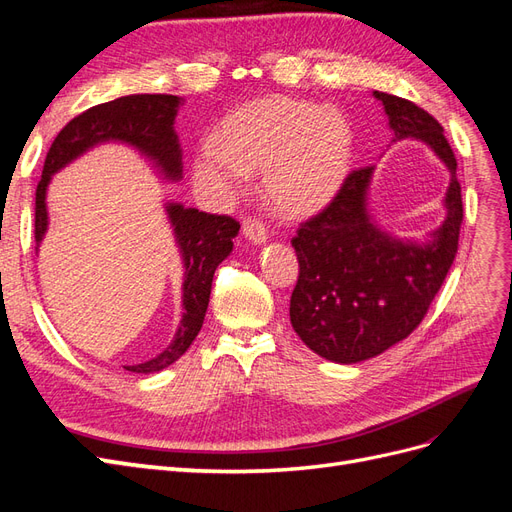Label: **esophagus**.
I'll return each mask as SVG.
<instances>
[{"label":"esophagus","mask_w":512,"mask_h":512,"mask_svg":"<svg viewBox=\"0 0 512 512\" xmlns=\"http://www.w3.org/2000/svg\"><path fill=\"white\" fill-rule=\"evenodd\" d=\"M243 237L250 241V243H254V245H265L267 239H269L265 226H262L256 220H245L243 222Z\"/></svg>","instance_id":"1"}]
</instances>
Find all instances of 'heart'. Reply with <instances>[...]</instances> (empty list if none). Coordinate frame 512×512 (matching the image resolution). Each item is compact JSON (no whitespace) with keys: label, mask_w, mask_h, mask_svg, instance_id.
Here are the masks:
<instances>
[{"label":"heart","mask_w":512,"mask_h":512,"mask_svg":"<svg viewBox=\"0 0 512 512\" xmlns=\"http://www.w3.org/2000/svg\"><path fill=\"white\" fill-rule=\"evenodd\" d=\"M354 132L331 106L271 96L230 113L218 138L194 151V190L209 203L243 194L262 170L267 203L286 218H309L327 207L348 177Z\"/></svg>","instance_id":"heart-1"}]
</instances>
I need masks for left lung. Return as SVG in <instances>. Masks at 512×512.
Masks as SVG:
<instances>
[{
	"label": "left lung",
	"instance_id": "obj_1",
	"mask_svg": "<svg viewBox=\"0 0 512 512\" xmlns=\"http://www.w3.org/2000/svg\"><path fill=\"white\" fill-rule=\"evenodd\" d=\"M374 98L389 119L391 145L408 138L427 145L448 170V188L442 224L421 241L401 239L371 213L376 166L354 170L292 239L299 260L292 329L309 350L342 365L374 359L421 324L453 265L463 220L457 160L440 123L404 98L384 91Z\"/></svg>",
	"mask_w": 512,
	"mask_h": 512
}]
</instances>
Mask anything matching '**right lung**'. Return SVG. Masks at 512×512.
Wrapping results in <instances>:
<instances>
[{"label":"right lung","instance_id":"1","mask_svg":"<svg viewBox=\"0 0 512 512\" xmlns=\"http://www.w3.org/2000/svg\"><path fill=\"white\" fill-rule=\"evenodd\" d=\"M179 106V96L132 94L98 104L74 117L57 134L46 153L42 179L36 190V245L40 247L46 230H49L46 192H49L53 175L100 145H126L149 162L153 173L162 181L179 183L183 179V151L175 132ZM164 213L181 256L183 316L173 342L153 359L128 365L126 369L132 374H156V371L173 365L192 346L207 314L213 273L220 262L230 256L232 239L239 232L235 220L185 207L177 200H166Z\"/></svg>","mask_w":512,"mask_h":512}]
</instances>
